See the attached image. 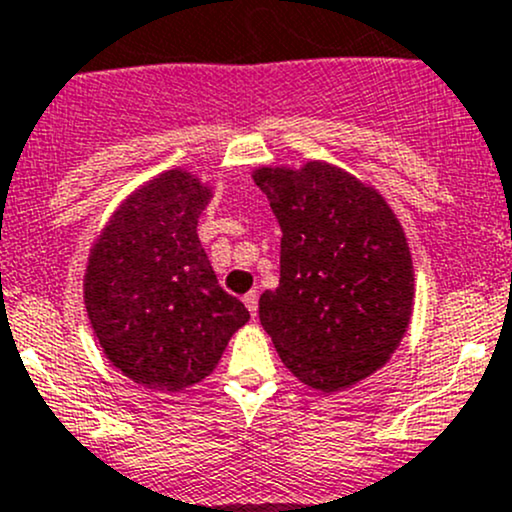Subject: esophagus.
Wrapping results in <instances>:
<instances>
[{
  "instance_id": "esophagus-1",
  "label": "esophagus",
  "mask_w": 512,
  "mask_h": 512,
  "mask_svg": "<svg viewBox=\"0 0 512 512\" xmlns=\"http://www.w3.org/2000/svg\"><path fill=\"white\" fill-rule=\"evenodd\" d=\"M242 301H245L247 311H250L252 316H257V292H247L245 297H242Z\"/></svg>"
}]
</instances>
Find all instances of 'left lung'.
Instances as JSON below:
<instances>
[{"instance_id":"obj_1","label":"left lung","mask_w":512,"mask_h":512,"mask_svg":"<svg viewBox=\"0 0 512 512\" xmlns=\"http://www.w3.org/2000/svg\"><path fill=\"white\" fill-rule=\"evenodd\" d=\"M252 179L282 228L262 328L301 383L346 390L387 363L410 324L414 272L400 220L378 191L324 161Z\"/></svg>"}]
</instances>
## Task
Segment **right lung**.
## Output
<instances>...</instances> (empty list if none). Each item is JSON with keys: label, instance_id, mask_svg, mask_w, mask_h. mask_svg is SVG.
<instances>
[{"label": "right lung", "instance_id": "obj_1", "mask_svg": "<svg viewBox=\"0 0 512 512\" xmlns=\"http://www.w3.org/2000/svg\"><path fill=\"white\" fill-rule=\"evenodd\" d=\"M208 198L191 174L166 171L117 208L90 252L85 309L95 336L110 363L149 390L206 378L250 319L198 240Z\"/></svg>", "mask_w": 512, "mask_h": 512}]
</instances>
